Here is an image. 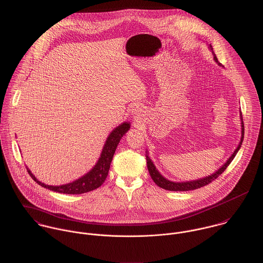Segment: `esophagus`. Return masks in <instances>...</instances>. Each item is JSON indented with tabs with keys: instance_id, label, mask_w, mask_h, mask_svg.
Returning <instances> with one entry per match:
<instances>
[{
	"instance_id": "obj_1",
	"label": "esophagus",
	"mask_w": 263,
	"mask_h": 263,
	"mask_svg": "<svg viewBox=\"0 0 263 263\" xmlns=\"http://www.w3.org/2000/svg\"><path fill=\"white\" fill-rule=\"evenodd\" d=\"M138 111H139V108H138V106H134V107L132 108V112L136 114V112H138Z\"/></svg>"
}]
</instances>
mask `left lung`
Listing matches in <instances>:
<instances>
[{"label":"left lung","instance_id":"obj_1","mask_svg":"<svg viewBox=\"0 0 263 263\" xmlns=\"http://www.w3.org/2000/svg\"><path fill=\"white\" fill-rule=\"evenodd\" d=\"M210 50H212L211 46H210ZM212 54H213V59L214 61L220 66V64L218 63L217 61V58L216 55L213 53L212 51ZM241 116V121H242V136H241V141L238 145V147L236 148V151L233 153V155L231 156V158H229L223 164L222 166H220L214 174L208 176V177H204L202 179H198V180H194V181H188V182H172V181H168L166 180L164 177H162L156 165L154 164V162L152 161V159L148 158V155H146V160H147V168H148V172L151 174V177L153 178L154 182L158 185V187L162 188V189H165V190H168V191H189V190H195V189H198V188H201L208 184L211 183L213 180H215L220 174H222L224 172V170L228 167V165L232 162V160L234 159V158L236 157L238 151L240 149L241 145H242V142H243V138H244V124H243V119H242V112L240 114ZM147 154V152H146Z\"/></svg>","mask_w":263,"mask_h":263}]
</instances>
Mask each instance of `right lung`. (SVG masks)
I'll return each mask as SVG.
<instances>
[{
	"mask_svg": "<svg viewBox=\"0 0 263 263\" xmlns=\"http://www.w3.org/2000/svg\"><path fill=\"white\" fill-rule=\"evenodd\" d=\"M130 129V123H123L117 128H115L108 137L106 138L105 146L103 148L101 158H99L98 162L96 165L92 167L91 171H89L87 174H85L83 177L79 178L78 180L65 184V185H60V186H50L46 185L43 182L39 181L33 174L30 172V170L27 167V172L30 175V177L42 187H45L49 190H52L53 192H59V193H64V194H82L86 193L89 191H92L100 186L103 185L105 182L109 165L111 162V159L114 158V154L116 152V148L121 140V138L127 133V131Z\"/></svg>",
	"mask_w": 263,
	"mask_h": 263,
	"instance_id": "add662e5",
	"label": "right lung"
}]
</instances>
